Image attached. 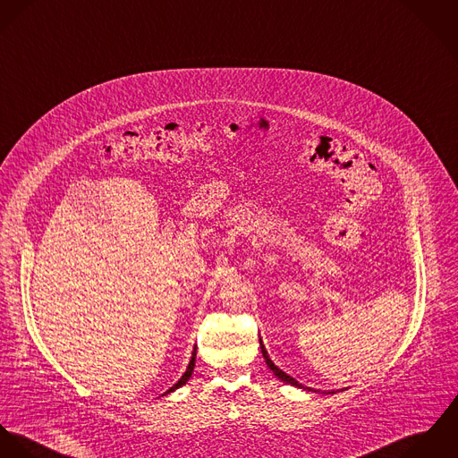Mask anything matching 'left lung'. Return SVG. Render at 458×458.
I'll return each mask as SVG.
<instances>
[{
  "label": "left lung",
  "mask_w": 458,
  "mask_h": 458,
  "mask_svg": "<svg viewBox=\"0 0 458 458\" xmlns=\"http://www.w3.org/2000/svg\"><path fill=\"white\" fill-rule=\"evenodd\" d=\"M259 344H261V341H259ZM261 353H263L265 363L268 365V369H270V370H272V372H274V374H276V376H277L281 381H284V383H288V385H292V386H302V385H301L297 379H293L292 376H288L286 372H283L281 369H277V367L274 365V361H272V360L268 358V355H267V352H265V346H263V344H261ZM309 390H310V388H309Z\"/></svg>",
  "instance_id": "8db88e82"
}]
</instances>
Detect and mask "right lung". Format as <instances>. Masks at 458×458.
Wrapping results in <instances>:
<instances>
[{
    "instance_id": "add662e5",
    "label": "right lung",
    "mask_w": 458,
    "mask_h": 458,
    "mask_svg": "<svg viewBox=\"0 0 458 458\" xmlns=\"http://www.w3.org/2000/svg\"><path fill=\"white\" fill-rule=\"evenodd\" d=\"M195 358H197V348L193 350V356H191V360H190V365H188V369H186V372L182 374V377L170 388V390H166L163 395H166V394H170V392H174V390H177V388H181L182 385H186V381L191 377V372H193V369H195Z\"/></svg>"
}]
</instances>
